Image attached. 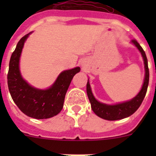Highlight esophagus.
I'll return each instance as SVG.
<instances>
[{
    "mask_svg": "<svg viewBox=\"0 0 156 156\" xmlns=\"http://www.w3.org/2000/svg\"><path fill=\"white\" fill-rule=\"evenodd\" d=\"M81 67H82V69L83 70H84L85 69V67H86V66H85V64L84 63H81Z\"/></svg>",
    "mask_w": 156,
    "mask_h": 156,
    "instance_id": "esophagus-1",
    "label": "esophagus"
}]
</instances>
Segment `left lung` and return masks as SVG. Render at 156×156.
I'll use <instances>...</instances> for the list:
<instances>
[{"label":"left lung","mask_w":156,"mask_h":156,"mask_svg":"<svg viewBox=\"0 0 156 156\" xmlns=\"http://www.w3.org/2000/svg\"><path fill=\"white\" fill-rule=\"evenodd\" d=\"M131 43L138 49V51L141 54L143 61H144V71H145L142 87L134 98L129 101H124V102L117 103V104L114 105H108L100 102L94 96L90 83H89V79L87 80V94L88 98H89L90 105H91L92 110L98 116L106 119V120H118V119H122L126 118V117H129V115H131L137 111L145 97L147 89H148V82H149V70H148V60H147L145 52L137 43V41L136 40H132Z\"/></svg>","instance_id":"8db88e82"}]
</instances>
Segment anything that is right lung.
Returning a JSON list of instances; mask_svg holds the SVG:
<instances>
[{"label":"right lung","instance_id":"1","mask_svg":"<svg viewBox=\"0 0 156 156\" xmlns=\"http://www.w3.org/2000/svg\"><path fill=\"white\" fill-rule=\"evenodd\" d=\"M31 34L22 37L11 56L8 73V90L14 102L23 113L34 119H48L62 111L70 83L74 76L80 71V68L76 67L62 71L53 84L47 89L31 86L23 78L19 68L23 46Z\"/></svg>","mask_w":156,"mask_h":156}]
</instances>
